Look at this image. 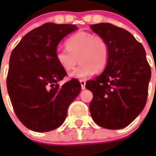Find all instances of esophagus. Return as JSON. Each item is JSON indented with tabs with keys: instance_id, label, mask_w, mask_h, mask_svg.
Masks as SVG:
<instances>
[{
	"instance_id": "34e87169",
	"label": "esophagus",
	"mask_w": 156,
	"mask_h": 156,
	"mask_svg": "<svg viewBox=\"0 0 156 156\" xmlns=\"http://www.w3.org/2000/svg\"><path fill=\"white\" fill-rule=\"evenodd\" d=\"M80 82L81 88H82L83 90H84L85 88H86V87H85V85H86V80L83 79H80Z\"/></svg>"
}]
</instances>
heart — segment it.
<instances>
[{
	"mask_svg": "<svg viewBox=\"0 0 156 156\" xmlns=\"http://www.w3.org/2000/svg\"><path fill=\"white\" fill-rule=\"evenodd\" d=\"M66 49L55 52L58 64L66 71H69L78 62L80 64L70 76L75 78H87L92 74L105 69L109 58L108 41L101 35L89 32H79L69 37L66 41Z\"/></svg>",
	"mask_w": 156,
	"mask_h": 156,
	"instance_id": "heart-1",
	"label": "heart"
}]
</instances>
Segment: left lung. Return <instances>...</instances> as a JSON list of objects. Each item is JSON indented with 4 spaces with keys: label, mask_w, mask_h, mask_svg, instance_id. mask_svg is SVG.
Segmentation results:
<instances>
[{
    "label": "left lung",
    "mask_w": 156,
    "mask_h": 156,
    "mask_svg": "<svg viewBox=\"0 0 156 156\" xmlns=\"http://www.w3.org/2000/svg\"><path fill=\"white\" fill-rule=\"evenodd\" d=\"M90 27L104 37L109 46L105 69L86 83L87 89L93 93L90 115L101 127L122 129L144 109L151 68L143 45L127 30L105 23Z\"/></svg>",
    "instance_id": "1"
}]
</instances>
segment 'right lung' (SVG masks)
Returning <instances> with one entry per match:
<instances>
[{"label":"right lung","instance_id":"right-lung-1","mask_svg":"<svg viewBox=\"0 0 156 156\" xmlns=\"http://www.w3.org/2000/svg\"><path fill=\"white\" fill-rule=\"evenodd\" d=\"M76 30L75 25L45 23L26 34L11 54L8 94L18 119L34 131L61 126L69 106L80 92L76 79L58 84L67 73L55 59L58 43Z\"/></svg>","mask_w":156,"mask_h":156}]
</instances>
